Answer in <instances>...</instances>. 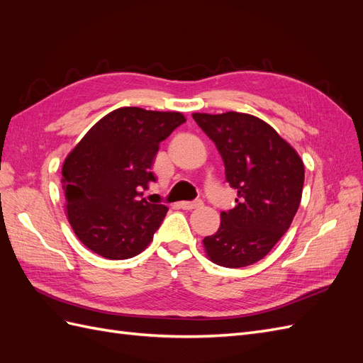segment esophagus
<instances>
[{
    "label": "esophagus",
    "mask_w": 363,
    "mask_h": 363,
    "mask_svg": "<svg viewBox=\"0 0 363 363\" xmlns=\"http://www.w3.org/2000/svg\"><path fill=\"white\" fill-rule=\"evenodd\" d=\"M203 206V201L201 200H195V201H182L180 203V207L184 208V211H192V208H196V207H201Z\"/></svg>",
    "instance_id": "esophagus-1"
}]
</instances>
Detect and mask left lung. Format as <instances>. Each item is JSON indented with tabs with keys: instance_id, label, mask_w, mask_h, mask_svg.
Masks as SVG:
<instances>
[{
	"instance_id": "obj_1",
	"label": "left lung",
	"mask_w": 363,
	"mask_h": 363,
	"mask_svg": "<svg viewBox=\"0 0 363 363\" xmlns=\"http://www.w3.org/2000/svg\"><path fill=\"white\" fill-rule=\"evenodd\" d=\"M223 157L236 206L221 212V225L203 239L219 267L242 268L265 257L288 232L304 183L301 157L265 121L239 112L194 113Z\"/></svg>"
}]
</instances>
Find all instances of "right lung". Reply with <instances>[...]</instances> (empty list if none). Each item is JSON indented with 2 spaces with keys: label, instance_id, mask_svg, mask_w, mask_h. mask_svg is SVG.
Listing matches in <instances>:
<instances>
[{
  "label": "right lung",
  "instance_id": "obj_1",
  "mask_svg": "<svg viewBox=\"0 0 363 363\" xmlns=\"http://www.w3.org/2000/svg\"><path fill=\"white\" fill-rule=\"evenodd\" d=\"M186 123L180 112L121 107L87 131L65 159L67 218L82 242L111 260L144 251L168 207L140 199L160 142Z\"/></svg>",
  "mask_w": 363,
  "mask_h": 363
}]
</instances>
